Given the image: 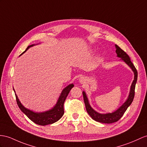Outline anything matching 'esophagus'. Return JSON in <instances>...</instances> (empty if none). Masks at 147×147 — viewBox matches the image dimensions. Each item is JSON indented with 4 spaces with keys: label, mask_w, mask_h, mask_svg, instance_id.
I'll return each mask as SVG.
<instances>
[{
    "label": "esophagus",
    "mask_w": 147,
    "mask_h": 147,
    "mask_svg": "<svg viewBox=\"0 0 147 147\" xmlns=\"http://www.w3.org/2000/svg\"><path fill=\"white\" fill-rule=\"evenodd\" d=\"M79 82L80 84H85V82H86V79H85V78H84V77H80V78H79Z\"/></svg>",
    "instance_id": "esophagus-1"
}]
</instances>
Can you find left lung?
<instances>
[{
  "label": "left lung",
  "mask_w": 147,
  "mask_h": 147,
  "mask_svg": "<svg viewBox=\"0 0 147 147\" xmlns=\"http://www.w3.org/2000/svg\"><path fill=\"white\" fill-rule=\"evenodd\" d=\"M115 45L116 48L115 52L117 54V57H119V58H121L120 60H122V61H123L126 63L131 69V70L133 71V72L134 74V79L133 82H132V84L130 87L129 95H128L126 101H125L119 109L112 113H100L96 112V111H95L90 106L85 92L83 91V92H82L83 93V96L86 110H87V112L89 114V115L92 117V119L93 120L103 123H112L114 122H116V121L120 120V118L123 116L124 113L125 112V111L128 109V107L131 105V102H133L135 95V85L136 83H137L138 77L137 69H136V68L134 65V64L131 62V60L129 56H128L126 53V52H125L122 49H121L117 45Z\"/></svg>",
  "instance_id": "8db88e82"
}]
</instances>
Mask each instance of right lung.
<instances>
[{
  "instance_id": "add662e5",
  "label": "right lung",
  "mask_w": 147,
  "mask_h": 147,
  "mask_svg": "<svg viewBox=\"0 0 147 147\" xmlns=\"http://www.w3.org/2000/svg\"><path fill=\"white\" fill-rule=\"evenodd\" d=\"M34 45H35L32 44L28 46L26 51H25L23 53H21V54L19 55V57L26 52L30 47H33ZM74 87V85L73 84H69V85H67L65 88H64L62 90L61 94H60L58 100H57V102L56 103V104L54 105V107H53L51 109L47 110L45 112H34V111L26 108V107H25L22 103H21L19 98H18L17 95L16 94L15 90H14V88L13 89L14 92H15L17 105L19 106L20 110L22 111L24 114H26V115L28 118V119H29L30 120H32L35 123L44 126V125H47L49 124H52L61 119L64 113V110H63L64 102H65V99L67 98L68 94H69L70 90Z\"/></svg>"
}]
</instances>
